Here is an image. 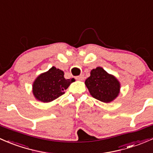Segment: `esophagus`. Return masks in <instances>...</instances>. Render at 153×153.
<instances>
[{"label":"esophagus","mask_w":153,"mask_h":153,"mask_svg":"<svg viewBox=\"0 0 153 153\" xmlns=\"http://www.w3.org/2000/svg\"><path fill=\"white\" fill-rule=\"evenodd\" d=\"M84 75H79V76H77L76 78H75V79H76L77 81H83V80H84Z\"/></svg>","instance_id":"obj_1"}]
</instances>
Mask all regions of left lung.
Masks as SVG:
<instances>
[{
  "mask_svg": "<svg viewBox=\"0 0 153 153\" xmlns=\"http://www.w3.org/2000/svg\"><path fill=\"white\" fill-rule=\"evenodd\" d=\"M85 85L94 98L104 103L113 101L118 96L121 89L119 81L100 67L91 70Z\"/></svg>",
  "mask_w": 153,
  "mask_h": 153,
  "instance_id": "obj_1",
  "label": "left lung"
}]
</instances>
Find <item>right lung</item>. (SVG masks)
<instances>
[{"instance_id": "1", "label": "right lung", "mask_w": 153, "mask_h": 153, "mask_svg": "<svg viewBox=\"0 0 153 153\" xmlns=\"http://www.w3.org/2000/svg\"><path fill=\"white\" fill-rule=\"evenodd\" d=\"M74 81V78L65 79L62 70L52 67L35 78L32 84V93L38 101L51 102L64 94V90Z\"/></svg>"}]
</instances>
